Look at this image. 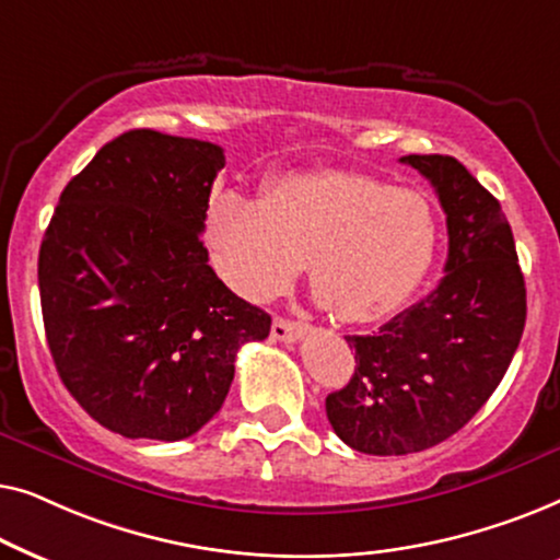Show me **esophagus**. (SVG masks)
I'll list each match as a JSON object with an SVG mask.
<instances>
[{"label": "esophagus", "mask_w": 560, "mask_h": 560, "mask_svg": "<svg viewBox=\"0 0 560 560\" xmlns=\"http://www.w3.org/2000/svg\"><path fill=\"white\" fill-rule=\"evenodd\" d=\"M303 334H305L303 324H295V320H288V318H275L272 320V339L298 341Z\"/></svg>", "instance_id": "esophagus-1"}]
</instances>
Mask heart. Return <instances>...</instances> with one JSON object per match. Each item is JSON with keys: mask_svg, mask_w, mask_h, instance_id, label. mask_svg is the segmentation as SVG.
Returning a JSON list of instances; mask_svg holds the SVG:
<instances>
[{"mask_svg": "<svg viewBox=\"0 0 560 560\" xmlns=\"http://www.w3.org/2000/svg\"><path fill=\"white\" fill-rule=\"evenodd\" d=\"M439 236L423 190L354 171L288 175L262 201L224 194L209 211L213 259L236 293L270 301L308 262L313 293L347 324L408 303L431 272Z\"/></svg>", "mask_w": 560, "mask_h": 560, "instance_id": "heart-1", "label": "heart"}]
</instances>
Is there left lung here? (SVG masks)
Returning a JSON list of instances; mask_svg holds the SVG:
<instances>
[{"label":"left lung","instance_id":"1","mask_svg":"<svg viewBox=\"0 0 560 560\" xmlns=\"http://www.w3.org/2000/svg\"><path fill=\"white\" fill-rule=\"evenodd\" d=\"M446 213V278L357 351L349 385L326 397L336 435L372 456L439 446L500 385L525 328V280L502 206L456 158L408 155Z\"/></svg>","mask_w":560,"mask_h":560}]
</instances>
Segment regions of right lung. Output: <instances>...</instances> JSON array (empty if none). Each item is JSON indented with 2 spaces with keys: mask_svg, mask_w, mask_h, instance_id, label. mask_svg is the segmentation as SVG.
Returning <instances> with one entry per match:
<instances>
[{
  "mask_svg": "<svg viewBox=\"0 0 560 560\" xmlns=\"http://www.w3.org/2000/svg\"><path fill=\"white\" fill-rule=\"evenodd\" d=\"M224 150L132 129L68 183L40 244L43 324L56 370L96 423L183 441L226 400L236 351L272 318L234 295L201 232Z\"/></svg>",
  "mask_w": 560,
  "mask_h": 560,
  "instance_id": "obj_1",
  "label": "right lung"
}]
</instances>
